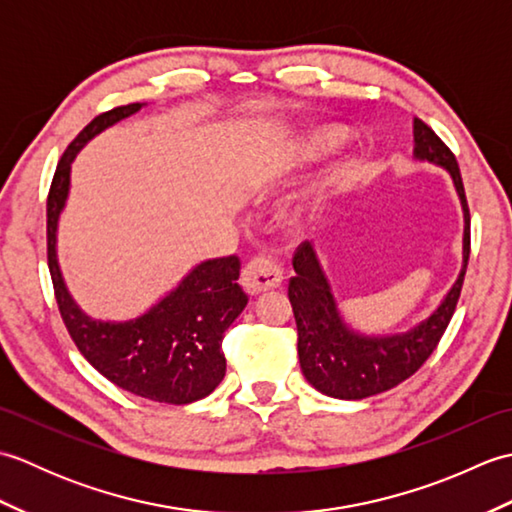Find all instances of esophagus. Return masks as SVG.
<instances>
[{
    "label": "esophagus",
    "instance_id": "esophagus-1",
    "mask_svg": "<svg viewBox=\"0 0 512 512\" xmlns=\"http://www.w3.org/2000/svg\"><path fill=\"white\" fill-rule=\"evenodd\" d=\"M284 281L281 270L270 257H253L242 270V286L248 295H262L266 290H275Z\"/></svg>",
    "mask_w": 512,
    "mask_h": 512
}]
</instances>
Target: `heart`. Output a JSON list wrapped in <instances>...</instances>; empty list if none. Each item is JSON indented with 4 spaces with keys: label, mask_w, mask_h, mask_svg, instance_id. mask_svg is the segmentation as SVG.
<instances>
[{
    "label": "heart",
    "mask_w": 512,
    "mask_h": 512,
    "mask_svg": "<svg viewBox=\"0 0 512 512\" xmlns=\"http://www.w3.org/2000/svg\"><path fill=\"white\" fill-rule=\"evenodd\" d=\"M334 140H336V134H323V136L312 138V143H308L306 147H303V149H301V154H303V156H312L314 151L330 147V145L334 143Z\"/></svg>",
    "instance_id": "obj_1"
}]
</instances>
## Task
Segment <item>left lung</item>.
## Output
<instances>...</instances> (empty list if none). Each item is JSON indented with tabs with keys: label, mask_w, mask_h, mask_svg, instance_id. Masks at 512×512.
<instances>
[{
	"label": "left lung",
	"mask_w": 512,
	"mask_h": 512,
	"mask_svg": "<svg viewBox=\"0 0 512 512\" xmlns=\"http://www.w3.org/2000/svg\"><path fill=\"white\" fill-rule=\"evenodd\" d=\"M413 138H416V151H413L416 158L436 162L447 169L462 198L466 220L462 273L440 308L413 330L389 336H363L343 323L317 255L308 242H303L292 257L297 275L290 277L288 299L297 321L301 372L325 396L361 400L400 385L402 380L416 374L436 350L458 306L471 255V213L462 173L453 151L420 118L413 121Z\"/></svg>",
	"instance_id": "8db88e82"
}]
</instances>
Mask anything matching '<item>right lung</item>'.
<instances>
[{
  "mask_svg": "<svg viewBox=\"0 0 512 512\" xmlns=\"http://www.w3.org/2000/svg\"><path fill=\"white\" fill-rule=\"evenodd\" d=\"M140 107L129 103L92 118L63 151L48 193V268L65 328L96 372L136 396L187 405L209 396L226 374L224 332L248 303V295L237 284L239 257L209 259L195 266L158 306L125 323L85 317L65 290L57 262V220L68 198L76 151Z\"/></svg>",
  "mask_w": 512,
  "mask_h": 512,
  "instance_id": "add662e5",
  "label": "right lung"
}]
</instances>
